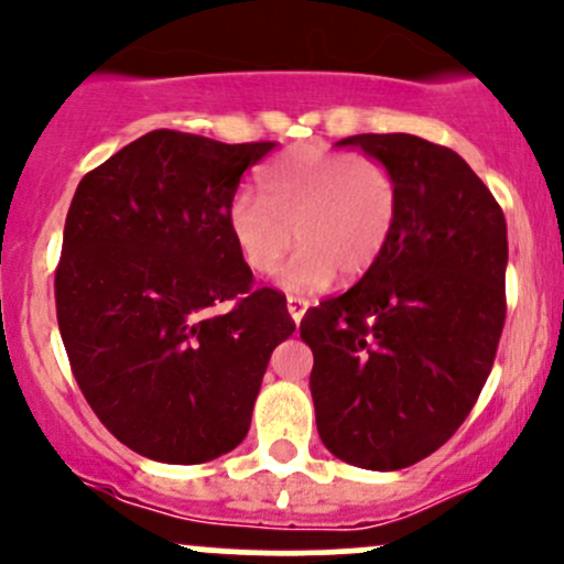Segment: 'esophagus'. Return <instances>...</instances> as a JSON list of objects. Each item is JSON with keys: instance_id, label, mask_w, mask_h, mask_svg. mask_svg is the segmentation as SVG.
<instances>
[{"instance_id": "esophagus-1", "label": "esophagus", "mask_w": 564, "mask_h": 564, "mask_svg": "<svg viewBox=\"0 0 564 564\" xmlns=\"http://www.w3.org/2000/svg\"><path fill=\"white\" fill-rule=\"evenodd\" d=\"M286 307H289V313H292L294 322H300V318L305 316V311H307V300L300 297V294H289Z\"/></svg>"}]
</instances>
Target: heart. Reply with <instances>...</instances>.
Instances as JSON below:
<instances>
[{
  "mask_svg": "<svg viewBox=\"0 0 564 564\" xmlns=\"http://www.w3.org/2000/svg\"><path fill=\"white\" fill-rule=\"evenodd\" d=\"M257 194H237L229 205V232L248 270L278 272L283 289H318L340 270L357 278L389 242L397 218V177L367 153L305 145L272 159L259 173Z\"/></svg>",
  "mask_w": 564,
  "mask_h": 564,
  "instance_id": "b5f03b06",
  "label": "heart"
}]
</instances>
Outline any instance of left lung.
<instances>
[{
	"label": "left lung",
	"mask_w": 564,
	"mask_h": 564,
	"mask_svg": "<svg viewBox=\"0 0 564 564\" xmlns=\"http://www.w3.org/2000/svg\"><path fill=\"white\" fill-rule=\"evenodd\" d=\"M397 177L381 257L307 307L311 394L324 446L365 470L422 462L476 405L506 324V216L452 148L416 134H357Z\"/></svg>",
	"instance_id": "left-lung-1"
}]
</instances>
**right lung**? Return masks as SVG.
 Returning <instances> with one entry per match:
<instances>
[{
  "label": "right lung",
  "mask_w": 564,
  "mask_h": 564,
  "mask_svg": "<svg viewBox=\"0 0 564 564\" xmlns=\"http://www.w3.org/2000/svg\"><path fill=\"white\" fill-rule=\"evenodd\" d=\"M272 148L156 129L83 175L69 205L58 332L91 411L148 459L232 452L294 332L286 294L257 286L229 232L242 173Z\"/></svg>",
  "instance_id": "1"
}]
</instances>
